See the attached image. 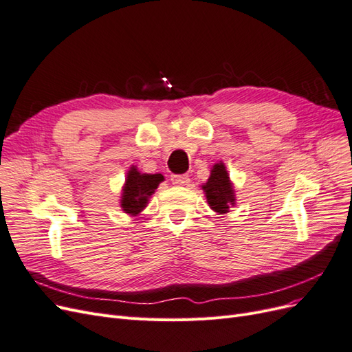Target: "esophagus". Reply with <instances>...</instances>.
I'll list each match as a JSON object with an SVG mask.
<instances>
[{"label": "esophagus", "mask_w": 352, "mask_h": 352, "mask_svg": "<svg viewBox=\"0 0 352 352\" xmlns=\"http://www.w3.org/2000/svg\"><path fill=\"white\" fill-rule=\"evenodd\" d=\"M170 180L175 185H188L189 184V176L188 175H172L170 176Z\"/></svg>", "instance_id": "1"}]
</instances>
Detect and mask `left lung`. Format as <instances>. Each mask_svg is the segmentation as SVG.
<instances>
[{
	"label": "left lung",
	"mask_w": 352,
	"mask_h": 352,
	"mask_svg": "<svg viewBox=\"0 0 352 352\" xmlns=\"http://www.w3.org/2000/svg\"><path fill=\"white\" fill-rule=\"evenodd\" d=\"M210 207L225 214L229 211V206L235 204V195H233V188L229 180V175L226 167L223 163H217L212 166L211 175L206 185H202Z\"/></svg>",
	"instance_id": "obj_1"
}]
</instances>
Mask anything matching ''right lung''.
I'll list each match as a JSON object with an SVG mask.
<instances>
[{"instance_id": "right-lung-1", "label": "right lung", "mask_w": 352, "mask_h": 352, "mask_svg": "<svg viewBox=\"0 0 352 352\" xmlns=\"http://www.w3.org/2000/svg\"><path fill=\"white\" fill-rule=\"evenodd\" d=\"M164 177L162 175H146L140 173L135 167H132L127 173L126 184L122 195V208L127 214L136 216L148 202L154 190L158 188V184Z\"/></svg>"}]
</instances>
